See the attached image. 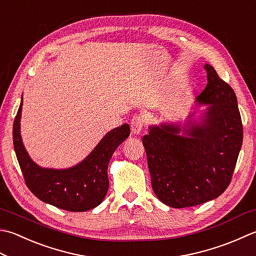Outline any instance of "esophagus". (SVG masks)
<instances>
[{
    "label": "esophagus",
    "mask_w": 256,
    "mask_h": 256,
    "mask_svg": "<svg viewBox=\"0 0 256 256\" xmlns=\"http://www.w3.org/2000/svg\"><path fill=\"white\" fill-rule=\"evenodd\" d=\"M144 123H145V120L142 116V115H135L133 116V118L131 120V131L134 134H140L142 132V130L144 128Z\"/></svg>",
    "instance_id": "obj_1"
}]
</instances>
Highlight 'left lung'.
Here are the masks:
<instances>
[{
  "label": "left lung",
  "mask_w": 256,
  "mask_h": 256,
  "mask_svg": "<svg viewBox=\"0 0 256 256\" xmlns=\"http://www.w3.org/2000/svg\"><path fill=\"white\" fill-rule=\"evenodd\" d=\"M208 84L198 102L210 104L202 122L150 128L142 141L153 191L171 208L195 206L220 196L231 183L243 141L233 88L205 64ZM192 118V115H190Z\"/></svg>",
  "instance_id": "8db88e82"
}]
</instances>
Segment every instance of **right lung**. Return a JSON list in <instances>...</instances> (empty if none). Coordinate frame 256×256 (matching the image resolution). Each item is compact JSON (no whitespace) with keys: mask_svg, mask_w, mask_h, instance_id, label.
<instances>
[{"mask_svg":"<svg viewBox=\"0 0 256 256\" xmlns=\"http://www.w3.org/2000/svg\"><path fill=\"white\" fill-rule=\"evenodd\" d=\"M22 104L13 123V144L24 181L41 201L70 212H85L101 203L108 190V165L112 154L130 135L128 124L110 131L83 162L68 170L38 166L24 148L20 134Z\"/></svg>","mask_w":256,"mask_h":256,"instance_id":"add662e5","label":"right lung"}]
</instances>
